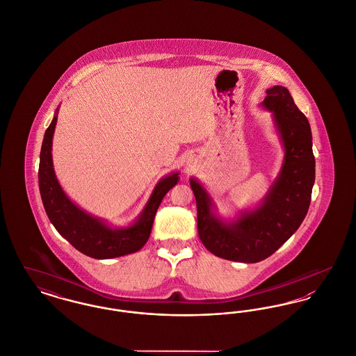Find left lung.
I'll return each instance as SVG.
<instances>
[{
	"label": "left lung",
	"mask_w": 356,
	"mask_h": 356,
	"mask_svg": "<svg viewBox=\"0 0 356 356\" xmlns=\"http://www.w3.org/2000/svg\"><path fill=\"white\" fill-rule=\"evenodd\" d=\"M271 112L284 157L280 170L263 200L240 209L234 219H224L205 186L191 177L197 205V229L205 248L221 259L257 263L277 251L305 220L315 183L312 134L303 112L287 88L267 89L260 104Z\"/></svg>",
	"instance_id": "left-lung-1"
}]
</instances>
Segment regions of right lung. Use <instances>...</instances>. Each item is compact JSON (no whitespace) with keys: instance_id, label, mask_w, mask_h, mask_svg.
<instances>
[{"instance_id":"add662e5","label":"right lung","mask_w":356,"mask_h":356,"mask_svg":"<svg viewBox=\"0 0 356 356\" xmlns=\"http://www.w3.org/2000/svg\"><path fill=\"white\" fill-rule=\"evenodd\" d=\"M58 108L51 125L45 131L38 168V186L45 212L57 232L81 254L93 259H112L135 254L144 247L152 231L154 215L167 192L180 180V172H170L161 177L140 215L125 227H115L105 219L86 212L70 200L57 180L53 159L51 141L57 124Z\"/></svg>"}]
</instances>
